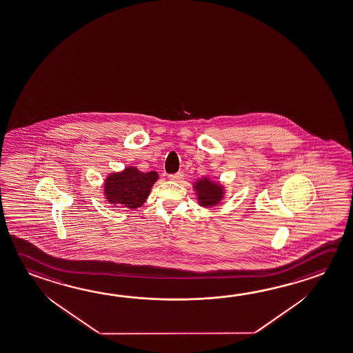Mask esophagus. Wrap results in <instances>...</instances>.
<instances>
[{
	"label": "esophagus",
	"instance_id": "1",
	"mask_svg": "<svg viewBox=\"0 0 353 353\" xmlns=\"http://www.w3.org/2000/svg\"><path fill=\"white\" fill-rule=\"evenodd\" d=\"M183 179V172H177V174H170L168 176V179H171V181H174V182H179L181 179Z\"/></svg>",
	"mask_w": 353,
	"mask_h": 353
}]
</instances>
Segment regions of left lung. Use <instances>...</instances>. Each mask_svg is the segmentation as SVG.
I'll list each match as a JSON object with an SVG mask.
<instances>
[{
  "label": "left lung",
  "mask_w": 353,
  "mask_h": 353,
  "mask_svg": "<svg viewBox=\"0 0 353 353\" xmlns=\"http://www.w3.org/2000/svg\"><path fill=\"white\" fill-rule=\"evenodd\" d=\"M199 203L204 207H210L218 203L222 199V187L216 183H213L210 179H203L196 183Z\"/></svg>",
  "instance_id": "1"
}]
</instances>
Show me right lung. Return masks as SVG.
Here are the masks:
<instances>
[{"mask_svg":"<svg viewBox=\"0 0 353 353\" xmlns=\"http://www.w3.org/2000/svg\"><path fill=\"white\" fill-rule=\"evenodd\" d=\"M157 179L156 172H140L129 168L121 174L109 176L106 179L105 193L112 203L121 204L126 208H137L146 201L150 190Z\"/></svg>","mask_w":353,"mask_h":353,"instance_id":"1","label":"right lung"}]
</instances>
